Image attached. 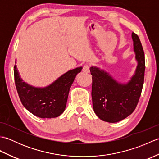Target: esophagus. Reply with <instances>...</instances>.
Returning a JSON list of instances; mask_svg holds the SVG:
<instances>
[{
  "instance_id": "34e87169",
  "label": "esophagus",
  "mask_w": 159,
  "mask_h": 159,
  "mask_svg": "<svg viewBox=\"0 0 159 159\" xmlns=\"http://www.w3.org/2000/svg\"><path fill=\"white\" fill-rule=\"evenodd\" d=\"M83 71L85 73H89L90 72V66L89 64H85L83 67Z\"/></svg>"
}]
</instances>
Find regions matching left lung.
<instances>
[{
    "label": "left lung",
    "instance_id": "8db88e82",
    "mask_svg": "<svg viewBox=\"0 0 159 159\" xmlns=\"http://www.w3.org/2000/svg\"><path fill=\"white\" fill-rule=\"evenodd\" d=\"M134 51L138 62L136 72L126 85L118 83L109 74L96 67H91L92 75V102L100 120L115 123L127 117L135 109L142 91L146 64L139 37L133 32Z\"/></svg>",
    "mask_w": 159,
    "mask_h": 159
}]
</instances>
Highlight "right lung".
Here are the masks:
<instances>
[{"label":"right lung","mask_w":159,"mask_h":159,"mask_svg":"<svg viewBox=\"0 0 159 159\" xmlns=\"http://www.w3.org/2000/svg\"><path fill=\"white\" fill-rule=\"evenodd\" d=\"M82 67L70 70L51 85L44 88H36L22 82L16 66L14 80L19 98L23 106L35 116L41 118H53L61 115L66 109L69 91L76 74Z\"/></svg>","instance_id":"right-lung-1"}]
</instances>
